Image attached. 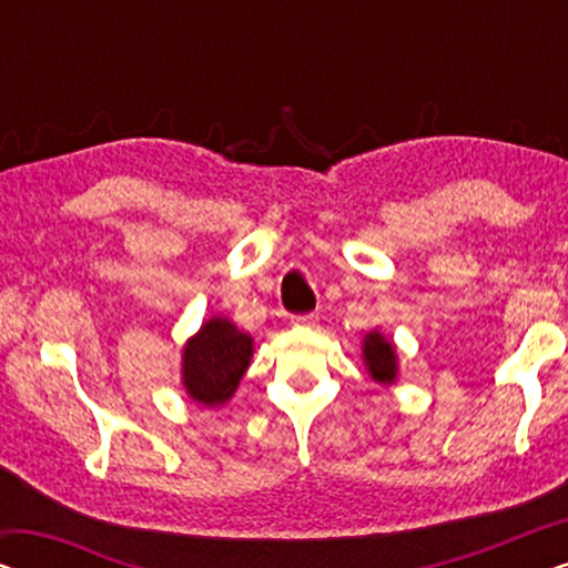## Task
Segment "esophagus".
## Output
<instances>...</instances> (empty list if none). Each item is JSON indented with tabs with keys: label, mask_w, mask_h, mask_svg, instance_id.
<instances>
[{
	"label": "esophagus",
	"mask_w": 568,
	"mask_h": 568,
	"mask_svg": "<svg viewBox=\"0 0 568 568\" xmlns=\"http://www.w3.org/2000/svg\"><path fill=\"white\" fill-rule=\"evenodd\" d=\"M292 323L297 325V328H315L317 325V315L315 313H305V315H294Z\"/></svg>",
	"instance_id": "1"
}]
</instances>
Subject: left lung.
<instances>
[{
  "label": "left lung",
  "instance_id": "8db88e82",
  "mask_svg": "<svg viewBox=\"0 0 568 568\" xmlns=\"http://www.w3.org/2000/svg\"><path fill=\"white\" fill-rule=\"evenodd\" d=\"M364 364L377 383H393L395 379V348L379 333H369L364 338Z\"/></svg>",
  "mask_w": 568,
  "mask_h": 568
}]
</instances>
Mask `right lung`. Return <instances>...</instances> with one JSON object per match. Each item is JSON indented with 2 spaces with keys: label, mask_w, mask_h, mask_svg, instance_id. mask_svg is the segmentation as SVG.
Returning <instances> with one entry per match:
<instances>
[{
  "label": "right lung",
  "mask_w": 568,
  "mask_h": 568,
  "mask_svg": "<svg viewBox=\"0 0 568 568\" xmlns=\"http://www.w3.org/2000/svg\"><path fill=\"white\" fill-rule=\"evenodd\" d=\"M253 354V338L224 317H212L183 352V385L193 400L220 406L237 390Z\"/></svg>",
  "instance_id": "obj_1"
}]
</instances>
